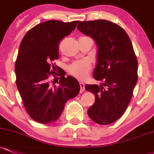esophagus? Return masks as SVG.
<instances>
[{
    "mask_svg": "<svg viewBox=\"0 0 154 154\" xmlns=\"http://www.w3.org/2000/svg\"><path fill=\"white\" fill-rule=\"evenodd\" d=\"M80 93H82V92L85 91V85H84L83 82H80Z\"/></svg>",
    "mask_w": 154,
    "mask_h": 154,
    "instance_id": "esophagus-1",
    "label": "esophagus"
}]
</instances>
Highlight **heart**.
<instances>
[{"mask_svg":"<svg viewBox=\"0 0 154 154\" xmlns=\"http://www.w3.org/2000/svg\"><path fill=\"white\" fill-rule=\"evenodd\" d=\"M90 69L91 66L88 61H76L69 66V72L74 77L82 80L88 77Z\"/></svg>","mask_w":154,"mask_h":154,"instance_id":"heart-1","label":"heart"}]
</instances>
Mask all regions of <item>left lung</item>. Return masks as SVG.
Listing matches in <instances>:
<instances>
[{
    "instance_id": "1",
    "label": "left lung",
    "mask_w": 154,
    "mask_h": 154,
    "mask_svg": "<svg viewBox=\"0 0 154 154\" xmlns=\"http://www.w3.org/2000/svg\"><path fill=\"white\" fill-rule=\"evenodd\" d=\"M77 29L96 43L94 78L103 82L100 86L85 85V90L95 96L88 115L98 124H111L127 109L138 78V63L131 41L122 27L106 20L82 21Z\"/></svg>"
}]
</instances>
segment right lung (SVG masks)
Masks as SVG:
<instances>
[{
  "label": "right lung",
  "mask_w": 154,
  "mask_h": 154,
  "mask_svg": "<svg viewBox=\"0 0 154 154\" xmlns=\"http://www.w3.org/2000/svg\"><path fill=\"white\" fill-rule=\"evenodd\" d=\"M78 22L41 23L31 29L20 43L14 66L16 84L26 111L39 123L57 120L66 102L80 92V84L74 77L66 78L63 70L54 64L51 66L59 57L60 41L70 35ZM56 67L58 73L54 72ZM50 77H54L59 87L51 82Z\"/></svg>",
  "instance_id": "right-lung-1"
}]
</instances>
